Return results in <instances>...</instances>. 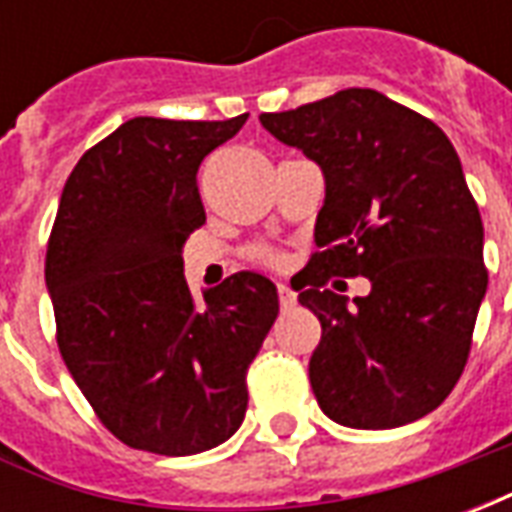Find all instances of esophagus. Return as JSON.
<instances>
[{
    "mask_svg": "<svg viewBox=\"0 0 512 512\" xmlns=\"http://www.w3.org/2000/svg\"><path fill=\"white\" fill-rule=\"evenodd\" d=\"M277 290L282 310H293V307H296V290L290 288V285H277Z\"/></svg>",
    "mask_w": 512,
    "mask_h": 512,
    "instance_id": "34e87169",
    "label": "esophagus"
}]
</instances>
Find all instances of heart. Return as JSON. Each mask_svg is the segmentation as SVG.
Masks as SVG:
<instances>
[{"mask_svg": "<svg viewBox=\"0 0 512 512\" xmlns=\"http://www.w3.org/2000/svg\"><path fill=\"white\" fill-rule=\"evenodd\" d=\"M249 255H252V260H257V263H266V266H279V263H282V257H279L274 249H268V246H255Z\"/></svg>", "mask_w": 512, "mask_h": 512, "instance_id": "heart-1", "label": "heart"}]
</instances>
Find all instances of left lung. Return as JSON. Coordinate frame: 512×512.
Segmentation results:
<instances>
[{
  "mask_svg": "<svg viewBox=\"0 0 512 512\" xmlns=\"http://www.w3.org/2000/svg\"><path fill=\"white\" fill-rule=\"evenodd\" d=\"M260 123L323 172L299 301L318 315L310 384L345 428L408 425L444 403L466 365L488 288L483 219L436 123L376 90H340ZM371 279L351 308L329 276Z\"/></svg>",
  "mask_w": 512,
  "mask_h": 512,
  "instance_id": "obj_1",
  "label": "left lung"
}]
</instances>
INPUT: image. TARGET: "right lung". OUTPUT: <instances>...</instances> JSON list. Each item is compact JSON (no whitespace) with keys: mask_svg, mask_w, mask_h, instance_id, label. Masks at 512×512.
Here are the masks:
<instances>
[{"mask_svg":"<svg viewBox=\"0 0 512 512\" xmlns=\"http://www.w3.org/2000/svg\"><path fill=\"white\" fill-rule=\"evenodd\" d=\"M246 117H134L62 189L46 252L57 345L95 414L134 450L197 455L244 422L246 370L277 321V285L238 271L200 304L183 244L205 222L202 158Z\"/></svg>","mask_w":512,"mask_h":512,"instance_id":"add662e5","label":"right lung"}]
</instances>
